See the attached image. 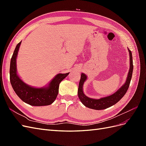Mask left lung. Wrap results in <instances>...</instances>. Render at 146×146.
<instances>
[{"label":"left lung","mask_w":146,"mask_h":146,"mask_svg":"<svg viewBox=\"0 0 146 146\" xmlns=\"http://www.w3.org/2000/svg\"><path fill=\"white\" fill-rule=\"evenodd\" d=\"M129 56H130V69L128 72L127 79L125 83L118 89L117 91L114 92V94L110 95L107 97H104L100 99H92L88 98L83 92V85L84 83L87 80V76L84 73H82L81 78L80 82H79L78 89V96L79 99L80 100L82 103L85 106V107L94 109L96 110H104L107 108H109L111 106L116 104L117 102L120 100L123 96H124L129 89L130 85V83L131 79L132 73L133 70V58H132V54L131 52L129 49Z\"/></svg>","instance_id":"8db88e82"}]
</instances>
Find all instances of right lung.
Returning a JSON list of instances; mask_svg holds the SVG:
<instances>
[{
	"label": "right lung",
	"instance_id": "obj_1",
	"mask_svg": "<svg viewBox=\"0 0 146 146\" xmlns=\"http://www.w3.org/2000/svg\"><path fill=\"white\" fill-rule=\"evenodd\" d=\"M21 41L17 44L11 59L10 78L11 86L17 96L25 103L32 106H46L52 104L58 94L59 85L68 73L58 74L52 78L47 85L41 88L30 86L22 80L17 73L16 58Z\"/></svg>",
	"mask_w": 146,
	"mask_h": 146
}]
</instances>
